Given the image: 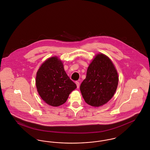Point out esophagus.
I'll use <instances>...</instances> for the list:
<instances>
[{"label": "esophagus", "mask_w": 150, "mask_h": 150, "mask_svg": "<svg viewBox=\"0 0 150 150\" xmlns=\"http://www.w3.org/2000/svg\"><path fill=\"white\" fill-rule=\"evenodd\" d=\"M75 83H76V84L77 88H79V86H80V83H79V82L78 81H75Z\"/></svg>", "instance_id": "34e87169"}]
</instances>
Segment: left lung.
I'll use <instances>...</instances> for the list:
<instances>
[{
	"mask_svg": "<svg viewBox=\"0 0 150 150\" xmlns=\"http://www.w3.org/2000/svg\"><path fill=\"white\" fill-rule=\"evenodd\" d=\"M118 81L117 72L111 59L103 54H98L89 64L80 89L86 103L99 107L113 97Z\"/></svg>",
	"mask_w": 150,
	"mask_h": 150,
	"instance_id": "8db88e82",
	"label": "left lung"
}]
</instances>
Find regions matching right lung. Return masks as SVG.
I'll use <instances>...</instances> for the list:
<instances>
[{
    "mask_svg": "<svg viewBox=\"0 0 150 150\" xmlns=\"http://www.w3.org/2000/svg\"><path fill=\"white\" fill-rule=\"evenodd\" d=\"M36 86L42 100L54 107L64 103L69 94L76 88L57 57L48 58L42 64L36 74Z\"/></svg>",
    "mask_w": 150,
    "mask_h": 150,
    "instance_id": "add662e5",
    "label": "right lung"
}]
</instances>
